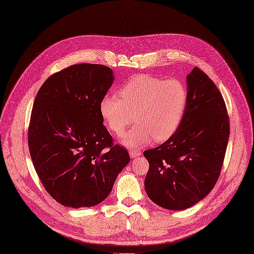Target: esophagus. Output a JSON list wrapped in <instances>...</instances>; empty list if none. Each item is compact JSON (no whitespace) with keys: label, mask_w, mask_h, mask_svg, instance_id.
I'll use <instances>...</instances> for the list:
<instances>
[{"label":"esophagus","mask_w":254,"mask_h":254,"mask_svg":"<svg viewBox=\"0 0 254 254\" xmlns=\"http://www.w3.org/2000/svg\"><path fill=\"white\" fill-rule=\"evenodd\" d=\"M128 153H129V156L131 157V158H133V157H137V156H139L141 153H140V151H138V150H135V149H130L129 151H128Z\"/></svg>","instance_id":"obj_1"}]
</instances>
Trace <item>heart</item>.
<instances>
[{"label":"heart","instance_id":"obj_1","mask_svg":"<svg viewBox=\"0 0 254 254\" xmlns=\"http://www.w3.org/2000/svg\"><path fill=\"white\" fill-rule=\"evenodd\" d=\"M120 98L106 96L100 104L102 117L110 129L121 135L133 119L135 125L122 137L123 144L140 147L153 138L160 142L179 128L188 105V90L177 78L138 74L120 91Z\"/></svg>","mask_w":254,"mask_h":254}]
</instances>
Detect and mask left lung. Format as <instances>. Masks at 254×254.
<instances>
[{"instance_id":"8db88e82","label":"left lung","mask_w":254,"mask_h":254,"mask_svg":"<svg viewBox=\"0 0 254 254\" xmlns=\"http://www.w3.org/2000/svg\"><path fill=\"white\" fill-rule=\"evenodd\" d=\"M187 84L188 105L179 128L165 142L143 152L149 163L146 194L171 210L191 207L211 191L229 137L226 107L214 82L193 67Z\"/></svg>"}]
</instances>
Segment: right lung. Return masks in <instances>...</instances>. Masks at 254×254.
Returning a JSON list of instances; mask_svg holds the SVG:
<instances>
[{"label": "right lung", "instance_id": "right-lung-1", "mask_svg": "<svg viewBox=\"0 0 254 254\" xmlns=\"http://www.w3.org/2000/svg\"><path fill=\"white\" fill-rule=\"evenodd\" d=\"M114 80L106 65L73 64L52 74L35 99L28 131L33 164L49 194L66 207L101 203L129 162L100 110Z\"/></svg>", "mask_w": 254, "mask_h": 254}]
</instances>
